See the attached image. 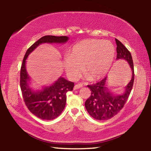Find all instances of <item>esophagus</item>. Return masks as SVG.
<instances>
[{
  "label": "esophagus",
  "instance_id": "obj_1",
  "mask_svg": "<svg viewBox=\"0 0 151 151\" xmlns=\"http://www.w3.org/2000/svg\"><path fill=\"white\" fill-rule=\"evenodd\" d=\"M83 87V85L82 84H76L74 87V89H77L79 88H81Z\"/></svg>",
  "mask_w": 151,
  "mask_h": 151
}]
</instances>
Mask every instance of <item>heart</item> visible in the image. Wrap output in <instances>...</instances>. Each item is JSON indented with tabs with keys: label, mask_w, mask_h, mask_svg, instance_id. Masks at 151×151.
<instances>
[{
	"label": "heart",
	"mask_w": 151,
	"mask_h": 151,
	"mask_svg": "<svg viewBox=\"0 0 151 151\" xmlns=\"http://www.w3.org/2000/svg\"><path fill=\"white\" fill-rule=\"evenodd\" d=\"M115 49L110 41L88 39L74 45L69 55L63 58V64L70 78H76L83 72L89 81L102 78L113 64Z\"/></svg>",
	"instance_id": "1"
}]
</instances>
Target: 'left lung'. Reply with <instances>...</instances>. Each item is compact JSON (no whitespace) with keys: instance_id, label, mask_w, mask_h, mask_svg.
<instances>
[{"instance_id":"left-lung-1","label":"left lung","mask_w":151,"mask_h":151,"mask_svg":"<svg viewBox=\"0 0 151 151\" xmlns=\"http://www.w3.org/2000/svg\"><path fill=\"white\" fill-rule=\"evenodd\" d=\"M117 45L116 60H124L128 62L132 70V78L124 87L121 94H114L108 87V77L95 84L88 85L91 95L85 102L89 114L96 120L104 121L115 116L123 108L132 89L134 80V64L132 55L121 41L115 39Z\"/></svg>"}]
</instances>
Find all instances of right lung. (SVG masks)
Masks as SVG:
<instances>
[{
    "label": "right lung",
    "mask_w": 151,
    "mask_h": 151,
    "mask_svg": "<svg viewBox=\"0 0 151 151\" xmlns=\"http://www.w3.org/2000/svg\"><path fill=\"white\" fill-rule=\"evenodd\" d=\"M69 40L67 36H45L35 42L25 54L20 72V86L25 104L31 113L44 120H52L62 114L66 104V93L73 91L74 82L60 76L50 86H44L35 90L30 86L31 78L26 68L29 54L41 44H64Z\"/></svg>",
    "instance_id": "1"
}]
</instances>
